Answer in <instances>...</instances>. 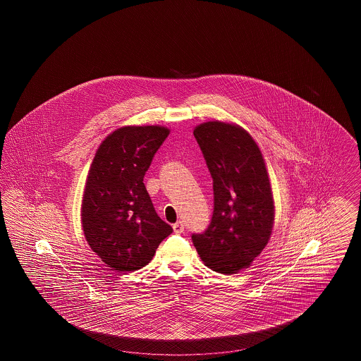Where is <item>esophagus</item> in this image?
Returning a JSON list of instances; mask_svg holds the SVG:
<instances>
[{
    "label": "esophagus",
    "mask_w": 361,
    "mask_h": 361,
    "mask_svg": "<svg viewBox=\"0 0 361 361\" xmlns=\"http://www.w3.org/2000/svg\"><path fill=\"white\" fill-rule=\"evenodd\" d=\"M184 228H185V226H184V222H177V224H173V230H174V233L176 234H181V233H184Z\"/></svg>",
    "instance_id": "obj_1"
}]
</instances>
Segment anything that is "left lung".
<instances>
[{
  "label": "left lung",
  "mask_w": 361,
  "mask_h": 361,
  "mask_svg": "<svg viewBox=\"0 0 361 361\" xmlns=\"http://www.w3.org/2000/svg\"><path fill=\"white\" fill-rule=\"evenodd\" d=\"M212 177L214 212L193 245L208 268L237 274L267 246L275 219L269 177L257 143L243 128L207 121L193 131Z\"/></svg>",
  "instance_id": "obj_1"
}]
</instances>
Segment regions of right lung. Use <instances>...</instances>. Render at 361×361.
Returning a JSON list of instances; mask_svg holds the SVG:
<instances>
[{
    "label": "right lung",
    "mask_w": 361,
    "mask_h": 361,
    "mask_svg": "<svg viewBox=\"0 0 361 361\" xmlns=\"http://www.w3.org/2000/svg\"><path fill=\"white\" fill-rule=\"evenodd\" d=\"M169 135L161 126L123 127L104 139L82 199V228L90 249L115 271L147 265L173 233L155 212L143 184L157 150Z\"/></svg>",
    "instance_id": "right-lung-1"
}]
</instances>
